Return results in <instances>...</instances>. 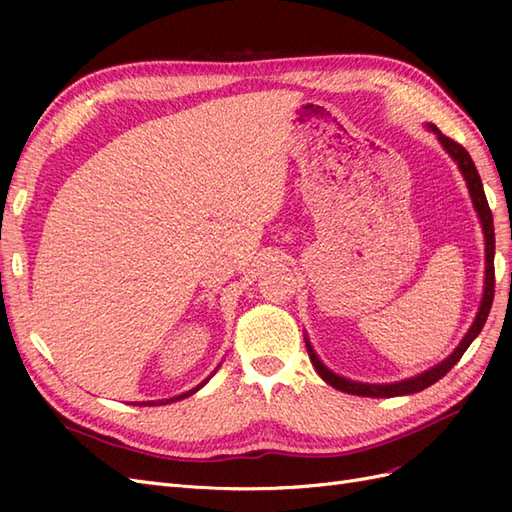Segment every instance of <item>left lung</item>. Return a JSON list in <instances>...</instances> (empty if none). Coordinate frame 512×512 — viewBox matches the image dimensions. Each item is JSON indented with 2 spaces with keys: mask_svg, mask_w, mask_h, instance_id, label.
I'll return each instance as SVG.
<instances>
[{
  "mask_svg": "<svg viewBox=\"0 0 512 512\" xmlns=\"http://www.w3.org/2000/svg\"><path fill=\"white\" fill-rule=\"evenodd\" d=\"M429 130H433V132L438 134L444 149L451 153V158L461 168L463 177H466V181H468L470 196L474 200V207L478 211V218H480V222H483L485 252H487V275H485L483 303H480L478 316H476L474 324L470 327L468 335L461 339V344L457 346V350L451 356H448L446 361H442L440 365L425 371V374H421V376L404 380V382H395V384H361V382H352V380H346V378H339V376L333 374V371H329L327 367L320 363V359L316 356V352L312 350V346H309V342H305L309 359H312V365L316 367L320 378L327 382V384H331L333 389H337V391H344V393H350V395H361V397H397V395H410V393L423 391V389H427V386H431L433 382H438L440 378H444L448 371H451L459 363L463 352H466L468 346L474 342V337L480 333V329H483V324H485V320L489 316V309H491V303H493V292H495V269H493L495 232H493V215H491L487 196H485V190H483V181H480L478 170H476V166H474V162L470 158V153L466 149H463L457 141H453V138L444 136L436 126H429Z\"/></svg>",
  "mask_w": 512,
  "mask_h": 512,
  "instance_id": "8db88e82",
  "label": "left lung"
}]
</instances>
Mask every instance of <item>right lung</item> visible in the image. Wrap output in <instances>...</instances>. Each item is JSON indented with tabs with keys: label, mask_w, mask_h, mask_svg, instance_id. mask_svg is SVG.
<instances>
[{
	"label": "right lung",
	"mask_w": 512,
	"mask_h": 512,
	"mask_svg": "<svg viewBox=\"0 0 512 512\" xmlns=\"http://www.w3.org/2000/svg\"><path fill=\"white\" fill-rule=\"evenodd\" d=\"M203 384H205V382H203ZM203 384H198V386H196V389H192L190 393H183V395H179V397H173V399H166V401H160V404H170V401H177V399H183V397H190V395H192V393H196V391H198V389H200V386H203ZM143 404H145V406H153V404H156V401H143Z\"/></svg>",
	"instance_id": "1"
}]
</instances>
